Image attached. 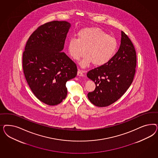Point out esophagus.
I'll list each match as a JSON object with an SVG mask.
<instances>
[{
  "mask_svg": "<svg viewBox=\"0 0 158 158\" xmlns=\"http://www.w3.org/2000/svg\"><path fill=\"white\" fill-rule=\"evenodd\" d=\"M85 72H86L85 71L78 69V71H77V76H79V77H83L84 73H85Z\"/></svg>",
  "mask_w": 158,
  "mask_h": 158,
  "instance_id": "esophagus-1",
  "label": "esophagus"
}]
</instances>
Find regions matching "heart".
I'll use <instances>...</instances> for the list:
<instances>
[{
  "label": "heart",
  "mask_w": 158,
  "mask_h": 158,
  "mask_svg": "<svg viewBox=\"0 0 158 158\" xmlns=\"http://www.w3.org/2000/svg\"><path fill=\"white\" fill-rule=\"evenodd\" d=\"M118 43L112 36L108 35L101 29L86 28L77 34V39H70L68 50L75 60H79L86 56L79 64L81 67H88L91 63L96 66L105 65L114 56Z\"/></svg>",
  "instance_id": "heart-1"
}]
</instances>
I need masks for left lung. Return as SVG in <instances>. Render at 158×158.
I'll list each match as a JSON object with an SVG mask.
<instances>
[{"label":"left lung","instance_id":"left-lung-1","mask_svg":"<svg viewBox=\"0 0 158 158\" xmlns=\"http://www.w3.org/2000/svg\"><path fill=\"white\" fill-rule=\"evenodd\" d=\"M136 53L128 36L121 32L119 48L109 62L87 72V77L96 84L87 94L93 104L109 106L119 100L132 83L136 67Z\"/></svg>","mask_w":158,"mask_h":158}]
</instances>
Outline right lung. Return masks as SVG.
<instances>
[{
	"label": "right lung",
	"mask_w": 158,
	"mask_h": 158,
	"mask_svg": "<svg viewBox=\"0 0 158 158\" xmlns=\"http://www.w3.org/2000/svg\"><path fill=\"white\" fill-rule=\"evenodd\" d=\"M71 27L64 21L43 24L25 46L23 57L25 79L34 95L47 105L61 103L67 97V81L77 76L76 64L62 52Z\"/></svg>",
	"instance_id": "add662e5"
}]
</instances>
